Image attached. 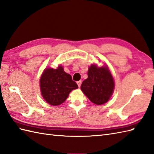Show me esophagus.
<instances>
[{"instance_id":"34e87169","label":"esophagus","mask_w":154,"mask_h":154,"mask_svg":"<svg viewBox=\"0 0 154 154\" xmlns=\"http://www.w3.org/2000/svg\"><path fill=\"white\" fill-rule=\"evenodd\" d=\"M77 84H78V87H80L81 86V84H82V81L81 80H80V81H78L77 82Z\"/></svg>"}]
</instances>
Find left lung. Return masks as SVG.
Instances as JSON below:
<instances>
[{"mask_svg":"<svg viewBox=\"0 0 154 154\" xmlns=\"http://www.w3.org/2000/svg\"><path fill=\"white\" fill-rule=\"evenodd\" d=\"M88 76L81 85V90L94 104L107 103L115 88L113 78L108 67H97L95 64H91L89 67Z\"/></svg>","mask_w":154,"mask_h":154,"instance_id":"left-lung-1","label":"left lung"}]
</instances>
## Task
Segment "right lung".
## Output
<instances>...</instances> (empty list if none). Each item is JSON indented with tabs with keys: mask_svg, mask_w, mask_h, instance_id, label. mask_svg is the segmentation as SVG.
Returning <instances> with one entry per match:
<instances>
[{
	"mask_svg": "<svg viewBox=\"0 0 154 154\" xmlns=\"http://www.w3.org/2000/svg\"><path fill=\"white\" fill-rule=\"evenodd\" d=\"M39 83L42 97L47 103L53 106L62 104L70 92L78 88L72 76L64 71L61 65L56 69L44 70Z\"/></svg>",
	"mask_w": 154,
	"mask_h": 154,
	"instance_id": "obj_1",
	"label": "right lung"
}]
</instances>
